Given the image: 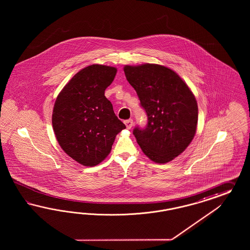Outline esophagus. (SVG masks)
<instances>
[{"label": "esophagus", "instance_id": "34e87169", "mask_svg": "<svg viewBox=\"0 0 250 250\" xmlns=\"http://www.w3.org/2000/svg\"><path fill=\"white\" fill-rule=\"evenodd\" d=\"M125 125H126V128L130 129L133 126L134 122H133L132 119H128V120H125Z\"/></svg>", "mask_w": 250, "mask_h": 250}]
</instances>
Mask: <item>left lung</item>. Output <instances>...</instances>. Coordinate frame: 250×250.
<instances>
[{
    "label": "left lung",
    "instance_id": "1",
    "mask_svg": "<svg viewBox=\"0 0 250 250\" xmlns=\"http://www.w3.org/2000/svg\"><path fill=\"white\" fill-rule=\"evenodd\" d=\"M124 71L147 115L146 127L133 131L137 143L156 163L172 160L196 133L198 106L193 93L175 71L161 65L125 66Z\"/></svg>",
    "mask_w": 250,
    "mask_h": 250
}]
</instances>
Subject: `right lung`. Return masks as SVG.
I'll return each instance as SVG.
<instances>
[{"label": "right lung", "instance_id": "obj_1", "mask_svg": "<svg viewBox=\"0 0 250 250\" xmlns=\"http://www.w3.org/2000/svg\"><path fill=\"white\" fill-rule=\"evenodd\" d=\"M117 69L93 64L72 77L54 105L55 136L71 159L95 166L109 155L116 135L125 128L104 96Z\"/></svg>", "mask_w": 250, "mask_h": 250}]
</instances>
